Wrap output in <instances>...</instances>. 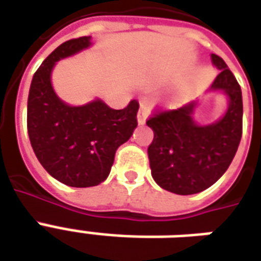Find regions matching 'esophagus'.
<instances>
[{"mask_svg": "<svg viewBox=\"0 0 261 261\" xmlns=\"http://www.w3.org/2000/svg\"><path fill=\"white\" fill-rule=\"evenodd\" d=\"M147 117H148L147 106L141 105V108H140V110H138V114H137V121H138V124H140V125L145 124V121H147Z\"/></svg>", "mask_w": 261, "mask_h": 261, "instance_id": "obj_1", "label": "esophagus"}]
</instances>
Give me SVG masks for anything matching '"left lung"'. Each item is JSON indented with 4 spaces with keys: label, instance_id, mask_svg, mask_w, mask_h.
Listing matches in <instances>:
<instances>
[{
    "label": "left lung",
    "instance_id": "left-lung-1",
    "mask_svg": "<svg viewBox=\"0 0 261 261\" xmlns=\"http://www.w3.org/2000/svg\"><path fill=\"white\" fill-rule=\"evenodd\" d=\"M211 61L219 74L208 91H219L228 97L222 117L198 124L194 120L198 100H193L177 110L153 114L147 121L153 131L148 147L151 175L158 186L180 196L213 186L229 168L242 138L241 86L224 60L211 54Z\"/></svg>",
    "mask_w": 261,
    "mask_h": 261
}]
</instances>
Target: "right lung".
Here are the masks:
<instances>
[{
	"mask_svg": "<svg viewBox=\"0 0 261 261\" xmlns=\"http://www.w3.org/2000/svg\"><path fill=\"white\" fill-rule=\"evenodd\" d=\"M91 46V36L60 44L35 72L28 97V133L35 155L48 175L71 187L97 186L108 179L117 148L136 130L140 106L131 100L116 110L97 97L71 106L57 96L51 84L54 65Z\"/></svg>",
	"mask_w": 261,
	"mask_h": 261,
	"instance_id": "right-lung-1",
	"label": "right lung"
}]
</instances>
